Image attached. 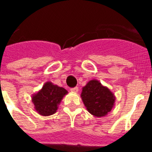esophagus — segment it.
I'll use <instances>...</instances> for the list:
<instances>
[{
    "instance_id": "esophagus-1",
    "label": "esophagus",
    "mask_w": 152,
    "mask_h": 152,
    "mask_svg": "<svg viewBox=\"0 0 152 152\" xmlns=\"http://www.w3.org/2000/svg\"><path fill=\"white\" fill-rule=\"evenodd\" d=\"M71 91H72V93H77L78 92V88L76 87V88H72V89H71Z\"/></svg>"
}]
</instances>
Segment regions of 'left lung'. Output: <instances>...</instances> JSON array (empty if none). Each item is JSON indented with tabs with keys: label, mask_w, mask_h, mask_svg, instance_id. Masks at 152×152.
Returning <instances> with one entry per match:
<instances>
[{
	"label": "left lung",
	"mask_w": 152,
	"mask_h": 152,
	"mask_svg": "<svg viewBox=\"0 0 152 152\" xmlns=\"http://www.w3.org/2000/svg\"><path fill=\"white\" fill-rule=\"evenodd\" d=\"M80 97L87 110L96 117H103L115 105L116 96L107 87L93 79L82 88Z\"/></svg>",
	"instance_id": "left-lung-1"
}]
</instances>
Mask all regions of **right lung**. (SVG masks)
Listing matches in <instances>:
<instances>
[{"label": "right lung", "mask_w": 152, "mask_h": 152, "mask_svg": "<svg viewBox=\"0 0 152 152\" xmlns=\"http://www.w3.org/2000/svg\"><path fill=\"white\" fill-rule=\"evenodd\" d=\"M68 93L64 88L47 81L39 91L32 96L35 110L43 116L56 113L58 105Z\"/></svg>", "instance_id": "1"}]
</instances>
